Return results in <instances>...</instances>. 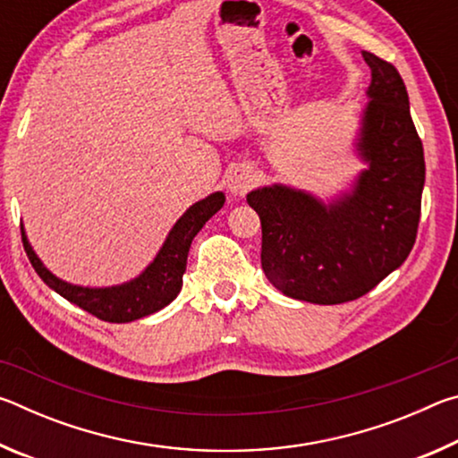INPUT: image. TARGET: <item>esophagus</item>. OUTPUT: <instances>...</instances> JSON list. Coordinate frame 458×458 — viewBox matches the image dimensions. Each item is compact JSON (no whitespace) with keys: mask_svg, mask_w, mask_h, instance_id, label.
<instances>
[{"mask_svg":"<svg viewBox=\"0 0 458 458\" xmlns=\"http://www.w3.org/2000/svg\"><path fill=\"white\" fill-rule=\"evenodd\" d=\"M257 183V175L250 167H238L228 177V190L234 196H244V193Z\"/></svg>","mask_w":458,"mask_h":458,"instance_id":"1","label":"esophagus"}]
</instances>
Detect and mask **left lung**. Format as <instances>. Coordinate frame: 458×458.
Returning <instances> with one entry per match:
<instances>
[{
    "label": "left lung",
    "mask_w": 458,
    "mask_h": 458,
    "mask_svg": "<svg viewBox=\"0 0 458 458\" xmlns=\"http://www.w3.org/2000/svg\"><path fill=\"white\" fill-rule=\"evenodd\" d=\"M371 71L358 149L369 167L352 193L325 206L286 185L254 190L262 270L286 297L339 305L369 293L408 259L424 188V149L406 84L392 62L363 52Z\"/></svg>",
    "instance_id": "1"
}]
</instances>
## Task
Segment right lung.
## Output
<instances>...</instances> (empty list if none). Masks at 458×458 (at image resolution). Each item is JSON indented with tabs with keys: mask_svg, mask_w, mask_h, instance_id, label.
I'll return each mask as SVG.
<instances>
[{
	"mask_svg": "<svg viewBox=\"0 0 458 458\" xmlns=\"http://www.w3.org/2000/svg\"><path fill=\"white\" fill-rule=\"evenodd\" d=\"M224 201H226L224 193L216 191L206 199L193 204L175 222V226L169 232L159 254L145 268V273L133 278L131 283L108 286V289H89V286H76L60 281L36 257V252L28 242L24 228H21V242H24V250L38 276L52 291H56L60 297L79 305L100 321L129 323L159 311V309L167 307L177 297V293L182 291L185 262H188L191 240L201 230V226L220 210Z\"/></svg>",
	"mask_w": 458,
	"mask_h": 458,
	"instance_id": "add662e5",
	"label": "right lung"
}]
</instances>
